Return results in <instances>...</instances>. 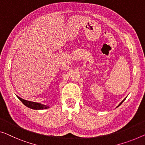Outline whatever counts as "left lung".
Here are the masks:
<instances>
[{"instance_id": "8db88e82", "label": "left lung", "mask_w": 145, "mask_h": 145, "mask_svg": "<svg viewBox=\"0 0 145 145\" xmlns=\"http://www.w3.org/2000/svg\"><path fill=\"white\" fill-rule=\"evenodd\" d=\"M126 100V98H125V99H124V100H123V101H122V102H121V103H120V104H119V105H118V106H119V105H121V104H122V102H123V101H124V100Z\"/></svg>"}]
</instances>
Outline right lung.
<instances>
[{
    "mask_svg": "<svg viewBox=\"0 0 145 145\" xmlns=\"http://www.w3.org/2000/svg\"><path fill=\"white\" fill-rule=\"evenodd\" d=\"M17 98H18L19 100L21 101V102H22L25 105H26V106L29 107V108H31V109H47V108H49V107L47 106V105H42V104H41V103H36V102H33V101H30L23 100V99L21 98L20 97H19V96H17Z\"/></svg>",
    "mask_w": 145,
    "mask_h": 145,
    "instance_id": "1",
    "label": "right lung"
}]
</instances>
